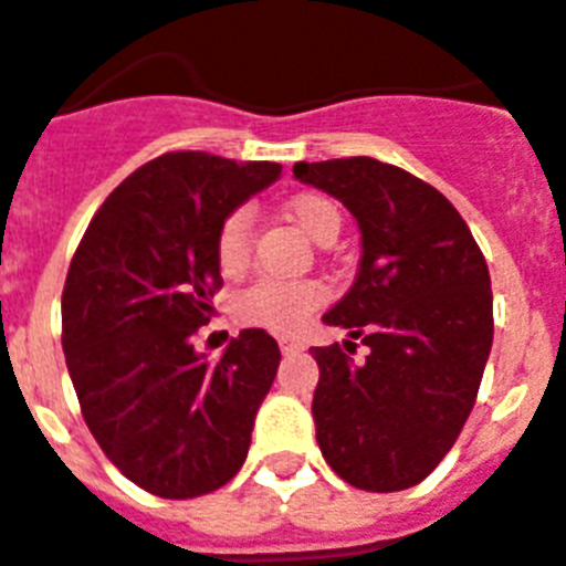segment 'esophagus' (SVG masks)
<instances>
[{
	"label": "esophagus",
	"instance_id": "obj_1",
	"mask_svg": "<svg viewBox=\"0 0 566 566\" xmlns=\"http://www.w3.org/2000/svg\"><path fill=\"white\" fill-rule=\"evenodd\" d=\"M280 350L283 354H297V350H304V342L295 336H280Z\"/></svg>",
	"mask_w": 566,
	"mask_h": 566
}]
</instances>
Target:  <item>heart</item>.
I'll return each mask as SVG.
<instances>
[{
  "instance_id": "b5f03b06",
  "label": "heart",
  "mask_w": 566,
  "mask_h": 566,
  "mask_svg": "<svg viewBox=\"0 0 566 566\" xmlns=\"http://www.w3.org/2000/svg\"><path fill=\"white\" fill-rule=\"evenodd\" d=\"M289 219L306 237L321 242L342 228V212L336 201L321 192H301L286 201ZM251 256V212L245 207L228 212L216 230V262L224 274H239ZM324 301V286L312 280H260L245 289L237 301L239 318L256 327L289 333Z\"/></svg>"
}]
</instances>
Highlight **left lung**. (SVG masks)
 <instances>
[{
    "label": "left lung",
    "mask_w": 566,
    "mask_h": 566,
    "mask_svg": "<svg viewBox=\"0 0 566 566\" xmlns=\"http://www.w3.org/2000/svg\"><path fill=\"white\" fill-rule=\"evenodd\" d=\"M295 178L350 210L361 260L350 292L324 315L369 347H312L315 438L361 491H403L450 453L476 403L494 342L491 274L450 201L374 157L295 163Z\"/></svg>",
    "instance_id": "1"
}]
</instances>
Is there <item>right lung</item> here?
<instances>
[{
    "instance_id": "right-lung-1",
    "label": "right lung",
    "mask_w": 566,
    "mask_h": 566,
    "mask_svg": "<svg viewBox=\"0 0 566 566\" xmlns=\"http://www.w3.org/2000/svg\"><path fill=\"white\" fill-rule=\"evenodd\" d=\"M269 160L171 151L93 216L63 286V354L90 432L148 494L189 500L237 476L280 365L265 329L198 354L221 286V219L280 178Z\"/></svg>"
}]
</instances>
